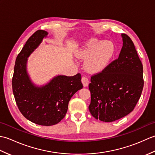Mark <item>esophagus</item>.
<instances>
[{"mask_svg":"<svg viewBox=\"0 0 155 155\" xmlns=\"http://www.w3.org/2000/svg\"><path fill=\"white\" fill-rule=\"evenodd\" d=\"M81 81H82V83H83V86H84V87H88V83H89V81H88V78H87V77H83V78H82Z\"/></svg>","mask_w":155,"mask_h":155,"instance_id":"34e87169","label":"esophagus"}]
</instances>
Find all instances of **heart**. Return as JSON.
<instances>
[{
  "label": "heart",
  "instance_id": "heart-1",
  "mask_svg": "<svg viewBox=\"0 0 155 155\" xmlns=\"http://www.w3.org/2000/svg\"><path fill=\"white\" fill-rule=\"evenodd\" d=\"M114 51V45L111 41L101 42L97 38H92L78 52V57L87 58L85 67L88 71L97 72L107 67L113 57Z\"/></svg>",
  "mask_w": 155,
  "mask_h": 155
}]
</instances>
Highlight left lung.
<instances>
[{"label":"left lung","instance_id":"left-lung-1","mask_svg":"<svg viewBox=\"0 0 155 155\" xmlns=\"http://www.w3.org/2000/svg\"><path fill=\"white\" fill-rule=\"evenodd\" d=\"M123 45L118 58L91 77V114L101 121L120 119L135 107L144 86L143 67L130 38L122 34Z\"/></svg>","mask_w":155,"mask_h":155}]
</instances>
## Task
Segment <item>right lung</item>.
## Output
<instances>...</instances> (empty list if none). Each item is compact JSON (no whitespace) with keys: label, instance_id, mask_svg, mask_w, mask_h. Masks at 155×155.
I'll list each match as a JSON object with an SVG mask.
<instances>
[{"label":"right lung","instance_id":"obj_1","mask_svg":"<svg viewBox=\"0 0 155 155\" xmlns=\"http://www.w3.org/2000/svg\"><path fill=\"white\" fill-rule=\"evenodd\" d=\"M45 31H36L18 54L14 68L12 91L19 110L27 119L42 126L58 123L65 116L69 101L83 87L81 75H58L47 84L36 86L27 73L28 57L47 37Z\"/></svg>","mask_w":155,"mask_h":155}]
</instances>
